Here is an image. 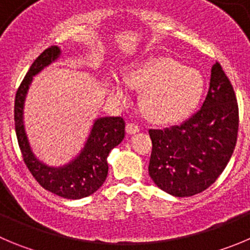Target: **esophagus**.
<instances>
[{
	"instance_id": "esophagus-1",
	"label": "esophagus",
	"mask_w": 250,
	"mask_h": 250,
	"mask_svg": "<svg viewBox=\"0 0 250 250\" xmlns=\"http://www.w3.org/2000/svg\"><path fill=\"white\" fill-rule=\"evenodd\" d=\"M125 130H127L128 134H136V133H138L141 130V128L136 123H128L127 127H125Z\"/></svg>"
}]
</instances>
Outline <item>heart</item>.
<instances>
[{"label": "heart", "mask_w": 250, "mask_h": 250, "mask_svg": "<svg viewBox=\"0 0 250 250\" xmlns=\"http://www.w3.org/2000/svg\"><path fill=\"white\" fill-rule=\"evenodd\" d=\"M127 83L144 90L142 106L151 120L174 123L188 118L202 99L205 81L197 70L185 67L167 57L142 60L128 74ZM111 93L118 100L128 99V86L120 78L111 81Z\"/></svg>", "instance_id": "heart-1"}]
</instances>
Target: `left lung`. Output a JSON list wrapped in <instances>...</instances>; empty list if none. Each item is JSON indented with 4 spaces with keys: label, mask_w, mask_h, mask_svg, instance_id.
<instances>
[{
    "label": "left lung",
    "mask_w": 250,
    "mask_h": 250,
    "mask_svg": "<svg viewBox=\"0 0 250 250\" xmlns=\"http://www.w3.org/2000/svg\"><path fill=\"white\" fill-rule=\"evenodd\" d=\"M237 133V99L232 83L216 62L201 108L180 125L149 130L153 143L148 167L151 180L176 197L202 192L227 167Z\"/></svg>",
    "instance_id": "left-lung-1"
}]
</instances>
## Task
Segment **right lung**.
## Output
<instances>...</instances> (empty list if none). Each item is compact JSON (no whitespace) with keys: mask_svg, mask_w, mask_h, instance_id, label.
Here are the masks:
<instances>
[{"mask_svg":"<svg viewBox=\"0 0 250 250\" xmlns=\"http://www.w3.org/2000/svg\"><path fill=\"white\" fill-rule=\"evenodd\" d=\"M62 55L59 46L51 45L34 60L18 87L15 100V127L23 160L33 178L45 190L69 200H79L96 192L107 178L109 151L125 138V121L121 117H100L80 153L62 167H49L39 160L30 148L24 128V102L33 76L57 62Z\"/></svg>","mask_w":250,"mask_h":250,"instance_id":"1","label":"right lung"}]
</instances>
